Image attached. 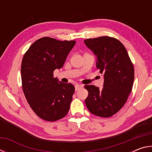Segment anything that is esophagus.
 I'll return each mask as SVG.
<instances>
[{"instance_id":"obj_1","label":"esophagus","mask_w":152,"mask_h":152,"mask_svg":"<svg viewBox=\"0 0 152 152\" xmlns=\"http://www.w3.org/2000/svg\"><path fill=\"white\" fill-rule=\"evenodd\" d=\"M82 87H83V85H82V84H76V85H75V90H76V91H78V90L82 88Z\"/></svg>"}]
</instances>
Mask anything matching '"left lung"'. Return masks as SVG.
<instances>
[{
	"label": "left lung",
	"mask_w": 152,
	"mask_h": 152,
	"mask_svg": "<svg viewBox=\"0 0 152 152\" xmlns=\"http://www.w3.org/2000/svg\"><path fill=\"white\" fill-rule=\"evenodd\" d=\"M84 42L96 56V66L104 78L103 88L84 86L88 91L86 105L92 114L110 117L123 107L132 92L134 68L127 50L117 39L103 36Z\"/></svg>",
	"instance_id": "obj_1"
}]
</instances>
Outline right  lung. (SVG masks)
I'll return each instance as SVG.
<instances>
[{
  "label": "right lung",
  "mask_w": 152,
  "mask_h": 152,
  "mask_svg": "<svg viewBox=\"0 0 152 152\" xmlns=\"http://www.w3.org/2000/svg\"><path fill=\"white\" fill-rule=\"evenodd\" d=\"M75 41L42 37L33 43L22 60L21 80L29 106L41 119L55 121L66 116L75 91L73 84L53 78L62 68Z\"/></svg>",
  "instance_id": "add662e5"
}]
</instances>
